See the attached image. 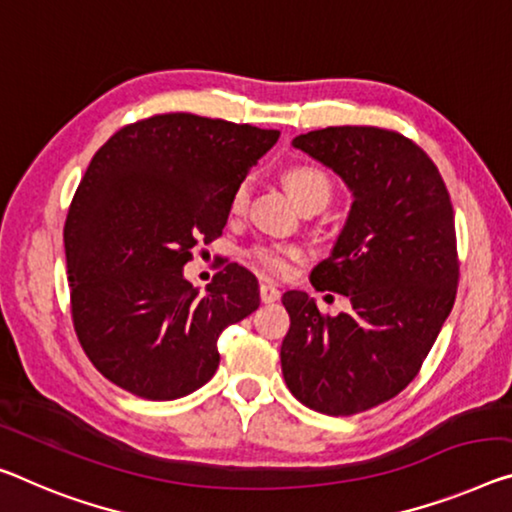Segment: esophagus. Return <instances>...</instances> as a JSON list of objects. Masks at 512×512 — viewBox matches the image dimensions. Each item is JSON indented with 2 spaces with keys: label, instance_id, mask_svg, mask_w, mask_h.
I'll use <instances>...</instances> for the list:
<instances>
[{
  "label": "esophagus",
  "instance_id": "1",
  "mask_svg": "<svg viewBox=\"0 0 512 512\" xmlns=\"http://www.w3.org/2000/svg\"><path fill=\"white\" fill-rule=\"evenodd\" d=\"M279 297H281L279 288H274L272 283H261V302H263V304H272V302H277Z\"/></svg>",
  "mask_w": 512,
  "mask_h": 512
}]
</instances>
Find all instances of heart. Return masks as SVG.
Returning a JSON list of instances; mask_svg holds the SVG:
<instances>
[{
	"label": "heart",
	"mask_w": 512,
	"mask_h": 512,
	"mask_svg": "<svg viewBox=\"0 0 512 512\" xmlns=\"http://www.w3.org/2000/svg\"><path fill=\"white\" fill-rule=\"evenodd\" d=\"M286 185L297 203L306 199H327L332 194V180L325 171L313 167V164H295L286 171ZM249 199V180H240L231 194V210L240 212L247 206ZM249 258L256 267H261L265 274L283 277L290 270V265L302 258V249L295 245H283V242H258L249 249Z\"/></svg>",
	"instance_id": "b5f03b06"
}]
</instances>
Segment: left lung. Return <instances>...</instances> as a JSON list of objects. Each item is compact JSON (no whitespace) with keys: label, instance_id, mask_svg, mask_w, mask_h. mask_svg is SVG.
I'll list each match as a JSON object with an SVG mask.
<instances>
[{"label":"left lung","instance_id":"8db88e82","mask_svg":"<svg viewBox=\"0 0 512 512\" xmlns=\"http://www.w3.org/2000/svg\"><path fill=\"white\" fill-rule=\"evenodd\" d=\"M293 146L334 169L355 201L332 256L311 272L316 290L345 295L350 309L329 316L302 290L283 293V380L311 410L359 414L414 380L453 309L451 196L428 153L396 130L338 125Z\"/></svg>","mask_w":512,"mask_h":512}]
</instances>
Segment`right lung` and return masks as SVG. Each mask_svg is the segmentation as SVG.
Returning a JSON list of instances; mask_svg holds the SVG:
<instances>
[{
  "mask_svg": "<svg viewBox=\"0 0 512 512\" xmlns=\"http://www.w3.org/2000/svg\"><path fill=\"white\" fill-rule=\"evenodd\" d=\"M277 139L176 112L125 125L93 155L64 226L70 313L86 357L116 387L187 396L215 375L219 334L258 309V281L238 263L206 293L183 267L222 235L235 185Z\"/></svg>",
  "mask_w": 512,
  "mask_h": 512,
  "instance_id": "obj_1",
  "label": "right lung"
}]
</instances>
